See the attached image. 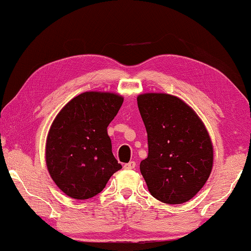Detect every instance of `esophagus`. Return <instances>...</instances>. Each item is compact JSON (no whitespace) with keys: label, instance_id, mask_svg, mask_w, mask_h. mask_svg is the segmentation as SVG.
Listing matches in <instances>:
<instances>
[{"label":"esophagus","instance_id":"34e87169","mask_svg":"<svg viewBox=\"0 0 251 251\" xmlns=\"http://www.w3.org/2000/svg\"><path fill=\"white\" fill-rule=\"evenodd\" d=\"M135 166H136V163L134 162V161H129V162H128V163L124 164V168H125V169L132 170V169H134V168H135Z\"/></svg>","mask_w":251,"mask_h":251}]
</instances>
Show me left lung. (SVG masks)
I'll use <instances>...</instances> for the list:
<instances>
[{"instance_id": "8db88e82", "label": "left lung", "mask_w": 251, "mask_h": 251, "mask_svg": "<svg viewBox=\"0 0 251 251\" xmlns=\"http://www.w3.org/2000/svg\"><path fill=\"white\" fill-rule=\"evenodd\" d=\"M136 100L148 138L140 171L149 192L166 204L189 201L213 168V145L204 123L173 95L148 93Z\"/></svg>"}]
</instances>
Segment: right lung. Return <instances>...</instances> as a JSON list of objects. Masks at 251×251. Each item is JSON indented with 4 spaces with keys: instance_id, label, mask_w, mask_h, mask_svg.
<instances>
[{
    "instance_id": "1",
    "label": "right lung",
    "mask_w": 251,
    "mask_h": 251,
    "mask_svg": "<svg viewBox=\"0 0 251 251\" xmlns=\"http://www.w3.org/2000/svg\"><path fill=\"white\" fill-rule=\"evenodd\" d=\"M124 102L113 93L87 91L60 110L47 134L45 158L58 188L74 199H89L122 169L112 154L107 126Z\"/></svg>"
}]
</instances>
